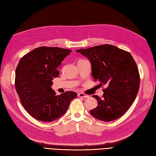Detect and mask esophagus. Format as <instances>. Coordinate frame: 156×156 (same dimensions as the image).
Here are the masks:
<instances>
[{"instance_id": "obj_1", "label": "esophagus", "mask_w": 156, "mask_h": 156, "mask_svg": "<svg viewBox=\"0 0 156 156\" xmlns=\"http://www.w3.org/2000/svg\"><path fill=\"white\" fill-rule=\"evenodd\" d=\"M78 96L79 97H82V98H87L89 97L88 95H87V94H84V93H82V92L79 93L78 94Z\"/></svg>"}]
</instances>
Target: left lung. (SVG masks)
<instances>
[{"label": "left lung", "instance_id": "8db88e82", "mask_svg": "<svg viewBox=\"0 0 156 156\" xmlns=\"http://www.w3.org/2000/svg\"><path fill=\"white\" fill-rule=\"evenodd\" d=\"M90 60L92 75L106 85L103 98L93 95L98 107L90 111L96 119L110 122L119 119L128 110L137 94L140 76L131 55L112 45H101L76 51Z\"/></svg>", "mask_w": 156, "mask_h": 156}]
</instances>
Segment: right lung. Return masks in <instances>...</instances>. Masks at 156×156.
I'll return each instance as SVG.
<instances>
[{
    "instance_id": "add662e5",
    "label": "right lung",
    "mask_w": 156,
    "mask_h": 156,
    "mask_svg": "<svg viewBox=\"0 0 156 156\" xmlns=\"http://www.w3.org/2000/svg\"><path fill=\"white\" fill-rule=\"evenodd\" d=\"M71 51L40 47L20 60L16 70V91L25 109L37 120L49 122L57 120L77 96L72 91L56 96L51 88L53 78L59 75L58 68Z\"/></svg>"
}]
</instances>
